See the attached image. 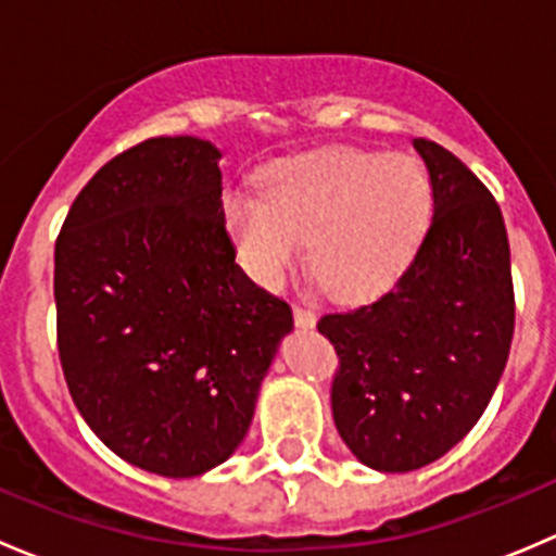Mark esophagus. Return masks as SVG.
I'll return each instance as SVG.
<instances>
[{
    "label": "esophagus",
    "instance_id": "34e87169",
    "mask_svg": "<svg viewBox=\"0 0 556 556\" xmlns=\"http://www.w3.org/2000/svg\"><path fill=\"white\" fill-rule=\"evenodd\" d=\"M293 319L299 328H314L317 325V314L309 306H293Z\"/></svg>",
    "mask_w": 556,
    "mask_h": 556
}]
</instances>
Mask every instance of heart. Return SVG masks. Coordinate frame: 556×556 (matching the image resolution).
Returning a JSON list of instances; mask_svg holds the SVG:
<instances>
[{
  "label": "heart",
  "instance_id": "heart-1",
  "mask_svg": "<svg viewBox=\"0 0 556 556\" xmlns=\"http://www.w3.org/2000/svg\"><path fill=\"white\" fill-rule=\"evenodd\" d=\"M228 226L244 268L282 282L309 244V266L336 299H366L395 282L433 220V182L412 155L330 148L282 161L266 195L231 193Z\"/></svg>",
  "mask_w": 556,
  "mask_h": 556
}]
</instances>
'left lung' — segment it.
Returning a JSON list of instances; mask_svg holds the SVG:
<instances>
[{
	"instance_id": "1",
	"label": "left lung",
	"mask_w": 556,
	"mask_h": 556,
	"mask_svg": "<svg viewBox=\"0 0 556 556\" xmlns=\"http://www.w3.org/2000/svg\"><path fill=\"white\" fill-rule=\"evenodd\" d=\"M433 182V220L395 288L325 314L333 422L363 465L406 473L444 457L479 422L514 336L511 250L501 206L441 144L414 139Z\"/></svg>"
}]
</instances>
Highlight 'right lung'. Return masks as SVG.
I'll use <instances>...</instances> for the list:
<instances>
[{"label":"right lung","instance_id":"add662e5","mask_svg":"<svg viewBox=\"0 0 556 556\" xmlns=\"http://www.w3.org/2000/svg\"><path fill=\"white\" fill-rule=\"evenodd\" d=\"M220 150L155 137L115 155L55 239V330L88 428L126 463L190 479L250 430L279 341L282 299L237 263Z\"/></svg>","mask_w":556,"mask_h":556}]
</instances>
